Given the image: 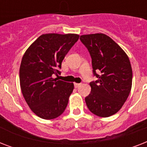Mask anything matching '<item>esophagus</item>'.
Segmentation results:
<instances>
[{
  "label": "esophagus",
  "mask_w": 147,
  "mask_h": 147,
  "mask_svg": "<svg viewBox=\"0 0 147 147\" xmlns=\"http://www.w3.org/2000/svg\"><path fill=\"white\" fill-rule=\"evenodd\" d=\"M74 86H75L76 88H79L81 86V84H79V83H75V84H74Z\"/></svg>",
  "instance_id": "34e87169"
}]
</instances>
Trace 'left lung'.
<instances>
[{
	"label": "left lung",
	"instance_id": "left-lung-1",
	"mask_svg": "<svg viewBox=\"0 0 147 147\" xmlns=\"http://www.w3.org/2000/svg\"><path fill=\"white\" fill-rule=\"evenodd\" d=\"M80 40L89 52L93 75L98 78L90 82L91 94L85 98L87 107L98 117L111 116L122 107L131 90L133 74L129 58L103 33L82 35Z\"/></svg>",
	"mask_w": 147,
	"mask_h": 147
}]
</instances>
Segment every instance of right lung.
Segmentation results:
<instances>
[{
	"label": "right lung",
	"mask_w": 147,
	"mask_h": 147,
	"mask_svg": "<svg viewBox=\"0 0 147 147\" xmlns=\"http://www.w3.org/2000/svg\"><path fill=\"white\" fill-rule=\"evenodd\" d=\"M78 38L77 34H43L24 53L20 67V88L29 107L41 118H56L67 107L73 83L54 77L61 73L62 60Z\"/></svg>",
	"instance_id": "1"
}]
</instances>
